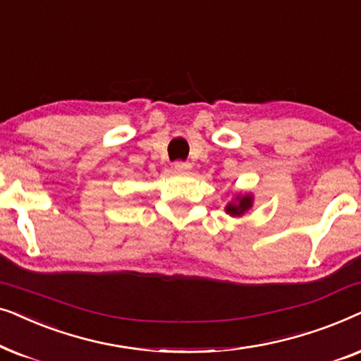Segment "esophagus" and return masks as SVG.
Masks as SVG:
<instances>
[{
	"mask_svg": "<svg viewBox=\"0 0 361 361\" xmlns=\"http://www.w3.org/2000/svg\"><path fill=\"white\" fill-rule=\"evenodd\" d=\"M190 162H176L174 164V171H177V172H187V171H190Z\"/></svg>",
	"mask_w": 361,
	"mask_h": 361,
	"instance_id": "esophagus-1",
	"label": "esophagus"
}]
</instances>
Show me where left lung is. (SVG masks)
<instances>
[{
  "label": "left lung",
  "instance_id": "1",
  "mask_svg": "<svg viewBox=\"0 0 361 361\" xmlns=\"http://www.w3.org/2000/svg\"><path fill=\"white\" fill-rule=\"evenodd\" d=\"M255 197L251 192H235L233 199L225 205V212L230 216H243L253 209Z\"/></svg>",
  "mask_w": 361,
  "mask_h": 361
}]
</instances>
